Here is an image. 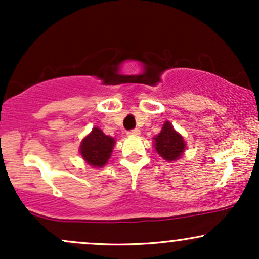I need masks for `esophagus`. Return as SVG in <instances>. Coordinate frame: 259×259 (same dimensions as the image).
<instances>
[{"mask_svg": "<svg viewBox=\"0 0 259 259\" xmlns=\"http://www.w3.org/2000/svg\"><path fill=\"white\" fill-rule=\"evenodd\" d=\"M127 135H129V136H138V135H140V130L139 129L129 130V132H127Z\"/></svg>", "mask_w": 259, "mask_h": 259, "instance_id": "34e87169", "label": "esophagus"}]
</instances>
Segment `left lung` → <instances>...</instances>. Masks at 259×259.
Segmentation results:
<instances>
[{"label":"left lung","instance_id":"left-lung-1","mask_svg":"<svg viewBox=\"0 0 259 259\" xmlns=\"http://www.w3.org/2000/svg\"><path fill=\"white\" fill-rule=\"evenodd\" d=\"M153 140L157 153L168 162L179 159L186 148L184 138L169 121L163 124L160 133Z\"/></svg>","mask_w":259,"mask_h":259}]
</instances>
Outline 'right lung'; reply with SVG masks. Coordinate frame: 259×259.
<instances>
[{"label":"right lung","instance_id":"1","mask_svg":"<svg viewBox=\"0 0 259 259\" xmlns=\"http://www.w3.org/2000/svg\"><path fill=\"white\" fill-rule=\"evenodd\" d=\"M114 144V139L106 135L100 127H94L92 132L82 139L80 154L89 165L102 168L111 158Z\"/></svg>","mask_w":259,"mask_h":259}]
</instances>
